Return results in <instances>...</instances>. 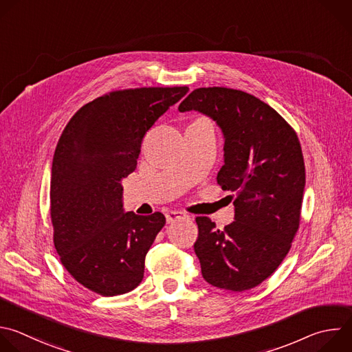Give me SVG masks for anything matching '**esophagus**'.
Wrapping results in <instances>:
<instances>
[{
  "instance_id": "obj_1",
  "label": "esophagus",
  "mask_w": 352,
  "mask_h": 352,
  "mask_svg": "<svg viewBox=\"0 0 352 352\" xmlns=\"http://www.w3.org/2000/svg\"><path fill=\"white\" fill-rule=\"evenodd\" d=\"M186 217H188V215H186L185 212L178 211V210H171V211H167V212H166V219H167L168 223H170V222H174V221H177V219L186 218Z\"/></svg>"
}]
</instances>
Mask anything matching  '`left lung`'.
<instances>
[{"instance_id":"8db88e82","label":"left lung","mask_w":352,"mask_h":352,"mask_svg":"<svg viewBox=\"0 0 352 352\" xmlns=\"http://www.w3.org/2000/svg\"><path fill=\"white\" fill-rule=\"evenodd\" d=\"M178 110L200 111L221 129L217 184L235 197V221L223 229L196 217L201 275L219 289H253L285 260L300 225L305 166L297 134L275 109L239 89L197 88Z\"/></svg>"}]
</instances>
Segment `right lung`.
Here are the masks:
<instances>
[{
	"mask_svg": "<svg viewBox=\"0 0 352 352\" xmlns=\"http://www.w3.org/2000/svg\"><path fill=\"white\" fill-rule=\"evenodd\" d=\"M188 87L111 91L76 111L52 160L51 221L62 265L104 297L134 290L166 223L162 212L123 208L122 179L137 168L148 130Z\"/></svg>",
	"mask_w": 352,
	"mask_h": 352,
	"instance_id": "obj_1",
	"label": "right lung"
}]
</instances>
